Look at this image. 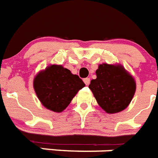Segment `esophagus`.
Here are the masks:
<instances>
[{"mask_svg":"<svg viewBox=\"0 0 158 158\" xmlns=\"http://www.w3.org/2000/svg\"><path fill=\"white\" fill-rule=\"evenodd\" d=\"M84 84H86V85H89L90 83V79H89V78L84 79Z\"/></svg>","mask_w":158,"mask_h":158,"instance_id":"esophagus-1","label":"esophagus"}]
</instances>
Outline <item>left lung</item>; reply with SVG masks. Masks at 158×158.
<instances>
[{"mask_svg": "<svg viewBox=\"0 0 158 158\" xmlns=\"http://www.w3.org/2000/svg\"><path fill=\"white\" fill-rule=\"evenodd\" d=\"M95 79L89 85L97 103L107 114H117L127 108L136 91V81L122 64H101Z\"/></svg>", "mask_w": 158, "mask_h": 158, "instance_id": "8db88e82", "label": "left lung"}]
</instances>
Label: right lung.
I'll use <instances>...</instances> for the list:
<instances>
[{
  "mask_svg": "<svg viewBox=\"0 0 158 158\" xmlns=\"http://www.w3.org/2000/svg\"><path fill=\"white\" fill-rule=\"evenodd\" d=\"M84 86L78 75L61 64H50L33 80L34 89L42 105L55 113L63 112Z\"/></svg>",
  "mask_w": 158,
  "mask_h": 158,
  "instance_id": "obj_1",
  "label": "right lung"
}]
</instances>
